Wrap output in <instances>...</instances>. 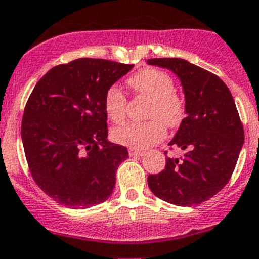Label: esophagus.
I'll use <instances>...</instances> for the list:
<instances>
[{
	"instance_id": "obj_1",
	"label": "esophagus",
	"mask_w": 259,
	"mask_h": 259,
	"mask_svg": "<svg viewBox=\"0 0 259 259\" xmlns=\"http://www.w3.org/2000/svg\"><path fill=\"white\" fill-rule=\"evenodd\" d=\"M143 154H145V152L141 151V150H136V148H129L130 156H142Z\"/></svg>"
}]
</instances>
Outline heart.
Wrapping results in <instances>:
<instances>
[{
  "mask_svg": "<svg viewBox=\"0 0 259 259\" xmlns=\"http://www.w3.org/2000/svg\"><path fill=\"white\" fill-rule=\"evenodd\" d=\"M137 94L151 99L147 122H129L116 127L112 133L117 143L133 148H146L160 142L165 137V125L177 126L185 114V103L175 90L172 78L156 67H146L127 79ZM104 108L113 122L120 123L126 117L127 99L117 86L108 89L104 96Z\"/></svg>",
  "mask_w": 259,
  "mask_h": 259,
  "instance_id": "b5f03b06",
  "label": "heart"
}]
</instances>
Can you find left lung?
<instances>
[{"instance_id":"8db88e82","label":"left lung","mask_w":259,"mask_h":259,"mask_svg":"<svg viewBox=\"0 0 259 259\" xmlns=\"http://www.w3.org/2000/svg\"><path fill=\"white\" fill-rule=\"evenodd\" d=\"M181 80L185 113L168 145L186 150L181 159L167 157L165 168L150 175L151 192L168 203L192 207L228 184L244 145V127L232 94L219 76L181 58H151ZM167 154V152H165Z\"/></svg>"}]
</instances>
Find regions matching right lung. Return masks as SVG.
<instances>
[{"label": "right lung", "instance_id": "add662e5", "mask_svg": "<svg viewBox=\"0 0 259 259\" xmlns=\"http://www.w3.org/2000/svg\"><path fill=\"white\" fill-rule=\"evenodd\" d=\"M134 65L78 58L36 83L24 108L22 142L35 183L57 203L87 208L111 197L126 147L109 142L104 96Z\"/></svg>", "mask_w": 259, "mask_h": 259}]
</instances>
